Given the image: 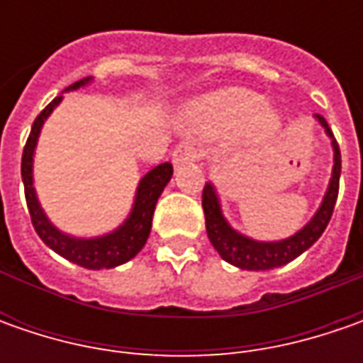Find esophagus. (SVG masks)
Here are the masks:
<instances>
[{
    "label": "esophagus",
    "instance_id": "1",
    "mask_svg": "<svg viewBox=\"0 0 363 363\" xmlns=\"http://www.w3.org/2000/svg\"><path fill=\"white\" fill-rule=\"evenodd\" d=\"M200 157V153H198V149L191 145H179L175 147L174 153H172V160H174L175 165H184V163H191V161H196Z\"/></svg>",
    "mask_w": 363,
    "mask_h": 363
}]
</instances>
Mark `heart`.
Here are the masks:
<instances>
[{
	"label": "heart",
	"instance_id": "1",
	"mask_svg": "<svg viewBox=\"0 0 363 363\" xmlns=\"http://www.w3.org/2000/svg\"><path fill=\"white\" fill-rule=\"evenodd\" d=\"M257 94L236 89L208 99L198 111V119L218 131H240L250 121V127L258 135H269L277 129V117L269 108L257 111Z\"/></svg>",
	"mask_w": 363,
	"mask_h": 363
}]
</instances>
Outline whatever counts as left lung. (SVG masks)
Returning a JSON list of instances; mask_svg holds the SVG:
<instances>
[{
	"mask_svg": "<svg viewBox=\"0 0 363 363\" xmlns=\"http://www.w3.org/2000/svg\"><path fill=\"white\" fill-rule=\"evenodd\" d=\"M315 119L319 121V125L325 129L328 137L331 139L333 172H331L328 191H325V198L319 206V210L293 236H289L285 240H277V242H260V240H252L240 232H236L222 214L216 188L212 184L203 186L202 208L203 216H206V232H208V238H210L212 246L218 250V255L226 262H230L242 271H271V269L283 267L286 262L295 260L299 255H303L307 248H311L319 240V236L328 228L335 202H337V191H340L342 153H340V145H337L333 133L329 129L328 121L321 115H315Z\"/></svg>",
	"mask_w": 363,
	"mask_h": 363,
	"instance_id": "8db88e82",
	"label": "left lung"
}]
</instances>
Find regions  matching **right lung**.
I'll return each mask as SVG.
<instances>
[{"instance_id": "right-lung-1", "label": "right lung", "mask_w": 363, "mask_h": 363, "mask_svg": "<svg viewBox=\"0 0 363 363\" xmlns=\"http://www.w3.org/2000/svg\"><path fill=\"white\" fill-rule=\"evenodd\" d=\"M91 80V77L82 78L74 84L66 86L64 92L77 91L80 86L89 84ZM60 101H62V94L56 96L35 117L30 137H28L26 147H23V155H21V179H23L26 203H28V210L32 216V224H34V230L38 232V236L42 238V242L66 260L74 262L78 267L91 269V271L113 269V267H119L123 262L131 260L145 246L149 232H151V220H153V212H155V203L160 200L163 188L167 186V182L172 179L174 167H172V163H160L157 167H153L149 174H145V177H141V182L137 186V194H135L131 214L117 230L96 236V238H77V236L64 234L44 214L42 206L35 198L34 175H32L35 143H38V137L42 131V125L50 117V113L60 105Z\"/></svg>"}]
</instances>
